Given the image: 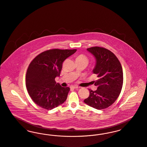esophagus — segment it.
I'll list each match as a JSON object with an SVG mask.
<instances>
[{
  "mask_svg": "<svg viewBox=\"0 0 147 147\" xmlns=\"http://www.w3.org/2000/svg\"><path fill=\"white\" fill-rule=\"evenodd\" d=\"M71 88L74 89V88H78V87L76 86H71Z\"/></svg>",
  "mask_w": 147,
  "mask_h": 147,
  "instance_id": "esophagus-1",
  "label": "esophagus"
}]
</instances>
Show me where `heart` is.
<instances>
[{"mask_svg": "<svg viewBox=\"0 0 147 147\" xmlns=\"http://www.w3.org/2000/svg\"><path fill=\"white\" fill-rule=\"evenodd\" d=\"M76 60H80V61H86L87 62L88 61V58L84 55L81 54L78 55L76 58Z\"/></svg>", "mask_w": 147, "mask_h": 147, "instance_id": "heart-1", "label": "heart"}]
</instances>
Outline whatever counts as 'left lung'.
<instances>
[{"label": "left lung", "mask_w": 147, "mask_h": 147, "mask_svg": "<svg viewBox=\"0 0 147 147\" xmlns=\"http://www.w3.org/2000/svg\"><path fill=\"white\" fill-rule=\"evenodd\" d=\"M87 50L95 57L93 73L98 79L94 81L97 90H89L90 96L84 102L100 110L107 108L116 101L121 92L123 82L121 64L116 55L105 48L92 47Z\"/></svg>", "instance_id": "obj_1"}]
</instances>
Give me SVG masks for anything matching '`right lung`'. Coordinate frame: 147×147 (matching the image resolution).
<instances>
[{
  "instance_id": "add662e5",
  "label": "right lung",
  "mask_w": 147,
  "mask_h": 147,
  "mask_svg": "<svg viewBox=\"0 0 147 147\" xmlns=\"http://www.w3.org/2000/svg\"><path fill=\"white\" fill-rule=\"evenodd\" d=\"M77 51L51 49L38 55L30 63L26 86L32 100L40 107L53 109L66 100L69 87H63L55 78L59 77L62 63Z\"/></svg>"
}]
</instances>
